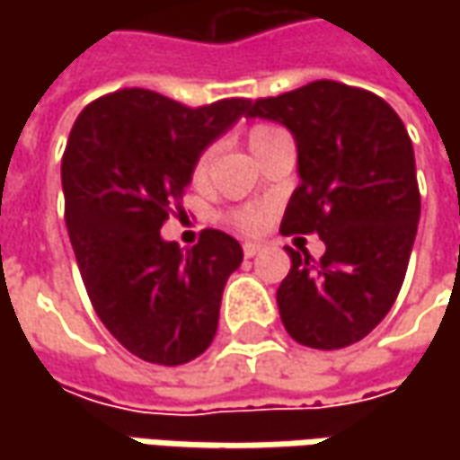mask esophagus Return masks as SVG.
I'll use <instances>...</instances> for the list:
<instances>
[{
    "label": "esophagus",
    "instance_id": "obj_1",
    "mask_svg": "<svg viewBox=\"0 0 460 460\" xmlns=\"http://www.w3.org/2000/svg\"><path fill=\"white\" fill-rule=\"evenodd\" d=\"M263 251V243H256V240H248V243H243V253L248 258L258 256Z\"/></svg>",
    "mask_w": 460,
    "mask_h": 460
}]
</instances>
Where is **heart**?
Masks as SVG:
<instances>
[{"mask_svg": "<svg viewBox=\"0 0 460 460\" xmlns=\"http://www.w3.org/2000/svg\"><path fill=\"white\" fill-rule=\"evenodd\" d=\"M279 133L276 128L271 125H256L251 133H248V146L251 148H256L258 143H263L269 135ZM209 161H212V151H204L197 161H194V166H191V179L197 181V184H202L204 176H207V168H209ZM230 220L238 225L240 230H245V233H256L261 230L266 222H269V212L263 209V207H248V209H240V212H233V217Z\"/></svg>", "mask_w": 460, "mask_h": 460, "instance_id": "b5f03b06", "label": "heart"}]
</instances>
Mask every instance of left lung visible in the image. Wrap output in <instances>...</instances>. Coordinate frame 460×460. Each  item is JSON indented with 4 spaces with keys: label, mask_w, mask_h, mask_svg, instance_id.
<instances>
[{
    "label": "left lung",
    "mask_w": 460,
    "mask_h": 460,
    "mask_svg": "<svg viewBox=\"0 0 460 460\" xmlns=\"http://www.w3.org/2000/svg\"><path fill=\"white\" fill-rule=\"evenodd\" d=\"M251 117L284 125L296 143L299 186L281 233H317L325 243L320 261L287 248L281 323L309 348L358 343L394 305L417 235L420 189L404 122L376 94L327 79L258 99Z\"/></svg>",
    "instance_id": "1"
}]
</instances>
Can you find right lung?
<instances>
[{"instance_id":"1","label":"right lung","mask_w":460,"mask_h":460,"mask_svg":"<svg viewBox=\"0 0 460 460\" xmlns=\"http://www.w3.org/2000/svg\"><path fill=\"white\" fill-rule=\"evenodd\" d=\"M251 99L184 107L148 89L99 97L76 117L61 161L66 227L99 320L133 356L181 366L209 348L222 289L243 248L204 230L194 248L161 238L191 166Z\"/></svg>"}]
</instances>
